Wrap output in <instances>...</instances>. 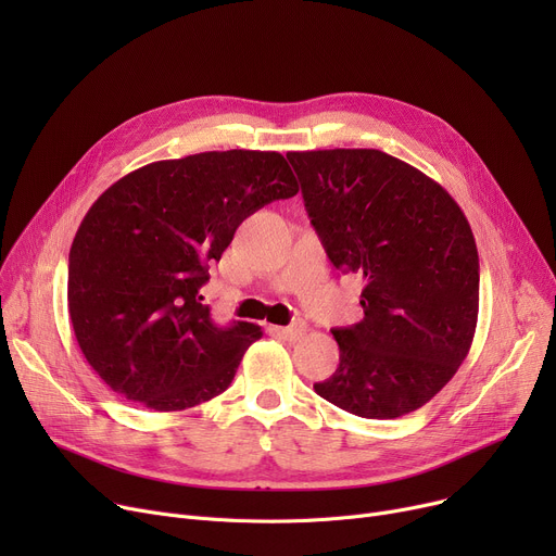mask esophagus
Masks as SVG:
<instances>
[{
    "label": "esophagus",
    "mask_w": 556,
    "mask_h": 556,
    "mask_svg": "<svg viewBox=\"0 0 556 556\" xmlns=\"http://www.w3.org/2000/svg\"><path fill=\"white\" fill-rule=\"evenodd\" d=\"M273 333L286 338V340H300L306 333V325L304 323H295L288 327H273Z\"/></svg>",
    "instance_id": "34e87169"
}]
</instances>
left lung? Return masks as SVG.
Here are the masks:
<instances>
[{"label":"left lung","instance_id":"1","mask_svg":"<svg viewBox=\"0 0 556 556\" xmlns=\"http://www.w3.org/2000/svg\"><path fill=\"white\" fill-rule=\"evenodd\" d=\"M286 157L327 256L365 279V317L331 331L340 365L315 392L365 419L417 410L473 342L480 263L469 220L444 187L383 151Z\"/></svg>","mask_w":556,"mask_h":556}]
</instances>
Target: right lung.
I'll use <instances>...</instances> for the list:
<instances>
[{"instance_id": "right-lung-1", "label": "right lung", "mask_w": 556, "mask_h": 556, "mask_svg": "<svg viewBox=\"0 0 556 556\" xmlns=\"http://www.w3.org/2000/svg\"><path fill=\"white\" fill-rule=\"evenodd\" d=\"M300 191L275 151L146 164L99 195L70 250L74 336L103 383L157 413L225 392L261 327L212 323L210 266L263 204Z\"/></svg>"}]
</instances>
